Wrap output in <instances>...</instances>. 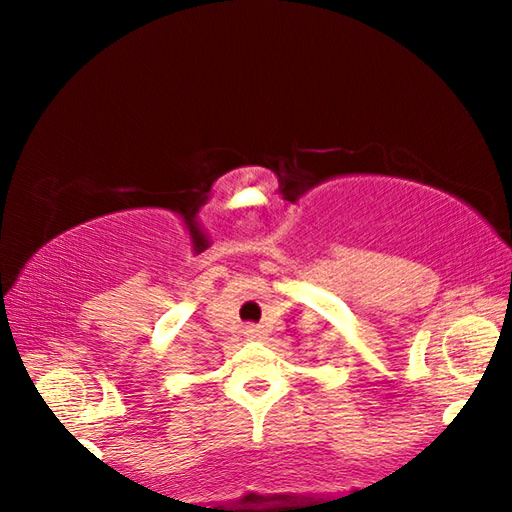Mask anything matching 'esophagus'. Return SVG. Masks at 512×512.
Here are the masks:
<instances>
[{
    "mask_svg": "<svg viewBox=\"0 0 512 512\" xmlns=\"http://www.w3.org/2000/svg\"><path fill=\"white\" fill-rule=\"evenodd\" d=\"M262 328H257V325H246V330H244V336H246V341H257V339H262Z\"/></svg>",
    "mask_w": 512,
    "mask_h": 512,
    "instance_id": "34e87169",
    "label": "esophagus"
}]
</instances>
